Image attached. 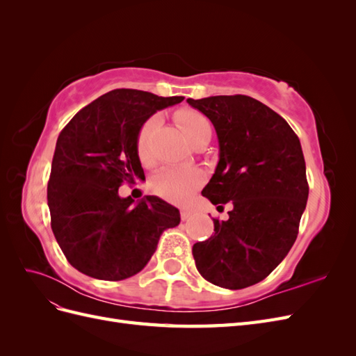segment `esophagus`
Masks as SVG:
<instances>
[{"label":"esophagus","instance_id":"esophagus-1","mask_svg":"<svg viewBox=\"0 0 356 356\" xmlns=\"http://www.w3.org/2000/svg\"><path fill=\"white\" fill-rule=\"evenodd\" d=\"M193 215V211L191 209H188V208H181V218H182V221H186V220H188L190 217Z\"/></svg>","mask_w":356,"mask_h":356}]
</instances>
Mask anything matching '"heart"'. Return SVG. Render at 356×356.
I'll return each mask as SVG.
<instances>
[{
	"instance_id": "obj_1",
	"label": "heart",
	"mask_w": 356,
	"mask_h": 356,
	"mask_svg": "<svg viewBox=\"0 0 356 356\" xmlns=\"http://www.w3.org/2000/svg\"><path fill=\"white\" fill-rule=\"evenodd\" d=\"M177 118L182 129H184L188 139L199 134L202 129L211 127L208 118L196 110H182L177 114ZM157 123V117L148 118L143 127L139 129V134L136 136V153L144 165H152L153 161L152 136ZM202 182L203 175L197 169L166 166L161 168L152 178V181H149V188H152L154 195L169 202L182 203L191 197L193 193L200 187Z\"/></svg>"
}]
</instances>
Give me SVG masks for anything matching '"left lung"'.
Returning <instances> with one entry per match:
<instances>
[{
	"label": "left lung",
	"instance_id": "obj_1",
	"mask_svg": "<svg viewBox=\"0 0 356 356\" xmlns=\"http://www.w3.org/2000/svg\"><path fill=\"white\" fill-rule=\"evenodd\" d=\"M187 102L212 122L220 144L215 174L202 195L229 220L193 245L208 282L241 289L263 281L294 245L309 196L300 139L284 118L251 96H209Z\"/></svg>",
	"mask_w": 356,
	"mask_h": 356
}]
</instances>
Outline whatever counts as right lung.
<instances>
[{
	"instance_id": "1",
	"label": "right lung",
	"mask_w": 356,
	"mask_h": 356,
	"mask_svg": "<svg viewBox=\"0 0 356 356\" xmlns=\"http://www.w3.org/2000/svg\"><path fill=\"white\" fill-rule=\"evenodd\" d=\"M184 96L115 89L99 96L62 129L47 184L51 230L79 272L122 281L141 272L160 234L179 224V211L156 196L136 204L118 196L124 181L143 179L139 129Z\"/></svg>"
}]
</instances>
